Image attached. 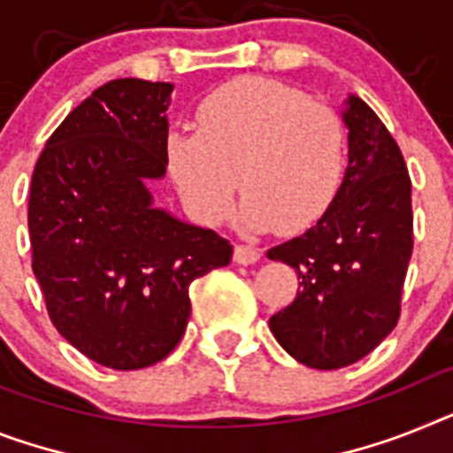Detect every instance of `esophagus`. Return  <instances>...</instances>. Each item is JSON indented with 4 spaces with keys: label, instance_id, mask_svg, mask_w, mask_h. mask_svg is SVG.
Instances as JSON below:
<instances>
[{
    "label": "esophagus",
    "instance_id": "34e87169",
    "mask_svg": "<svg viewBox=\"0 0 453 453\" xmlns=\"http://www.w3.org/2000/svg\"><path fill=\"white\" fill-rule=\"evenodd\" d=\"M262 250L257 246H250V244H237L234 246V262L237 265H256L260 260Z\"/></svg>",
    "mask_w": 453,
    "mask_h": 453
}]
</instances>
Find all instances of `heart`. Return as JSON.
<instances>
[{
    "instance_id": "b5f03b06",
    "label": "heart",
    "mask_w": 453,
    "mask_h": 453,
    "mask_svg": "<svg viewBox=\"0 0 453 453\" xmlns=\"http://www.w3.org/2000/svg\"><path fill=\"white\" fill-rule=\"evenodd\" d=\"M165 156L184 203L204 223L226 219L239 181V220L249 230L297 233L325 214L341 188L345 127L295 87L239 78L200 104L197 131L168 133Z\"/></svg>"
}]
</instances>
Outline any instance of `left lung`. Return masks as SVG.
<instances>
[{"label":"left lung","instance_id":"1","mask_svg":"<svg viewBox=\"0 0 453 453\" xmlns=\"http://www.w3.org/2000/svg\"><path fill=\"white\" fill-rule=\"evenodd\" d=\"M348 165L313 227L267 250L297 272V297L269 318L299 364L334 371L359 362L396 326L412 256V184L396 140L362 98L341 112Z\"/></svg>","mask_w":453,"mask_h":453}]
</instances>
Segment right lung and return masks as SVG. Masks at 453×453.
I'll use <instances>...</instances> for the list:
<instances>
[{
	"mask_svg": "<svg viewBox=\"0 0 453 453\" xmlns=\"http://www.w3.org/2000/svg\"><path fill=\"white\" fill-rule=\"evenodd\" d=\"M174 85L110 80L59 124L29 188L32 269L57 332L91 362L138 371L177 348L188 285L230 242L154 203Z\"/></svg>",
	"mask_w": 453,
	"mask_h": 453,
	"instance_id": "1",
	"label": "right lung"
}]
</instances>
